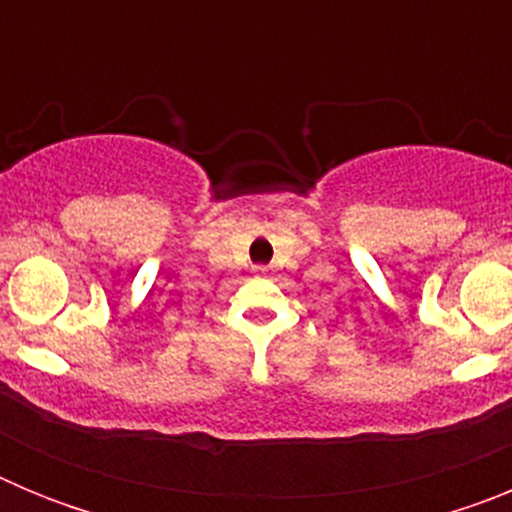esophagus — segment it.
<instances>
[{
	"label": "esophagus",
	"mask_w": 512,
	"mask_h": 512,
	"mask_svg": "<svg viewBox=\"0 0 512 512\" xmlns=\"http://www.w3.org/2000/svg\"><path fill=\"white\" fill-rule=\"evenodd\" d=\"M261 271H266V269H264V266H261Z\"/></svg>",
	"instance_id": "obj_1"
}]
</instances>
